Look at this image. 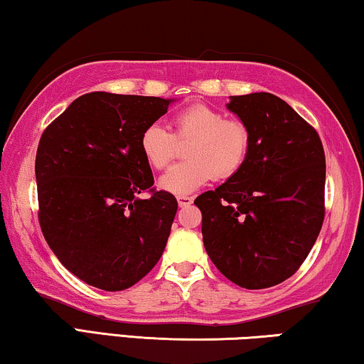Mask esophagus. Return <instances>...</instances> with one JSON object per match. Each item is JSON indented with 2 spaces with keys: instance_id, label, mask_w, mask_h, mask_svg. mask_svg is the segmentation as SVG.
Listing matches in <instances>:
<instances>
[{
  "instance_id": "1",
  "label": "esophagus",
  "mask_w": 364,
  "mask_h": 364,
  "mask_svg": "<svg viewBox=\"0 0 364 364\" xmlns=\"http://www.w3.org/2000/svg\"><path fill=\"white\" fill-rule=\"evenodd\" d=\"M176 200H178V205H180V208H186V205L193 204L194 198H191V196H178Z\"/></svg>"
}]
</instances>
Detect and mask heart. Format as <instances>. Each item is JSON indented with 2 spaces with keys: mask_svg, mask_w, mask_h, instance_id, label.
<instances>
[{
  "mask_svg": "<svg viewBox=\"0 0 364 364\" xmlns=\"http://www.w3.org/2000/svg\"><path fill=\"white\" fill-rule=\"evenodd\" d=\"M173 135L159 124H150L140 135V151L147 164L161 170L175 159L176 140L189 142L188 161L161 175L159 186L184 196L217 178H230L245 164L250 150V130L237 119H224L214 107L194 105L173 117Z\"/></svg>",
  "mask_w": 364,
  "mask_h": 364,
  "instance_id": "heart-1",
  "label": "heart"
}]
</instances>
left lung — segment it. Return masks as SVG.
Segmentation results:
<instances>
[{
    "mask_svg": "<svg viewBox=\"0 0 364 364\" xmlns=\"http://www.w3.org/2000/svg\"><path fill=\"white\" fill-rule=\"evenodd\" d=\"M227 109L250 130L248 156L194 204L217 269L237 286L264 289L294 274L317 240L325 154L316 129L278 96H230Z\"/></svg>",
    "mask_w": 364,
    "mask_h": 364,
    "instance_id": "8db88e82",
    "label": "left lung"
}]
</instances>
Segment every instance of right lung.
Segmentation results:
<instances>
[{
	"label": "right lung",
	"mask_w": 364,
	"mask_h": 364,
	"mask_svg": "<svg viewBox=\"0 0 364 364\" xmlns=\"http://www.w3.org/2000/svg\"><path fill=\"white\" fill-rule=\"evenodd\" d=\"M175 101L95 91L43 130L36 155L41 229L63 267L86 284L127 289L165 250L178 203L151 189L140 135ZM147 188L152 196L140 198Z\"/></svg>",
	"instance_id": "right-lung-1"
}]
</instances>
